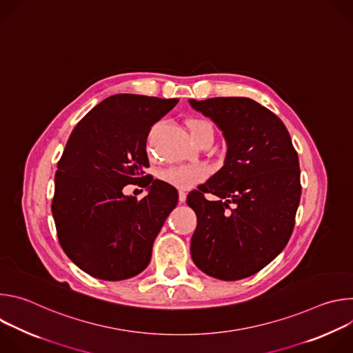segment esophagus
Masks as SVG:
<instances>
[{"mask_svg": "<svg viewBox=\"0 0 353 353\" xmlns=\"http://www.w3.org/2000/svg\"><path fill=\"white\" fill-rule=\"evenodd\" d=\"M185 198H187V194L184 191H180L179 192V201H180V203H184Z\"/></svg>", "mask_w": 353, "mask_h": 353, "instance_id": "34e87169", "label": "esophagus"}]
</instances>
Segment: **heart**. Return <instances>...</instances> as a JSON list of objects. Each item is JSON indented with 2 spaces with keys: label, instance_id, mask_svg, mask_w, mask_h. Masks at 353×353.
<instances>
[{
  "label": "heart",
  "instance_id": "b5f03b06",
  "mask_svg": "<svg viewBox=\"0 0 353 353\" xmlns=\"http://www.w3.org/2000/svg\"><path fill=\"white\" fill-rule=\"evenodd\" d=\"M188 132L194 142H198L203 137H212L214 138V127L212 124L205 119H190L187 121ZM207 172L203 166H173L169 169H165L159 173V177L162 181L181 190L191 188L196 183H199L205 177Z\"/></svg>",
  "mask_w": 353,
  "mask_h": 353
}]
</instances>
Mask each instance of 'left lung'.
<instances>
[{"mask_svg":"<svg viewBox=\"0 0 353 353\" xmlns=\"http://www.w3.org/2000/svg\"><path fill=\"white\" fill-rule=\"evenodd\" d=\"M188 102L228 145L221 170L187 196L196 215L191 259L210 276L243 279L268 265L290 239L301 194L299 158L285 124L256 100ZM204 192L219 199L208 201Z\"/></svg>","mask_w":353,"mask_h":353,"instance_id":"left-lung-1","label":"left lung"}]
</instances>
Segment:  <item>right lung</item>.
<instances>
[{"mask_svg":"<svg viewBox=\"0 0 353 353\" xmlns=\"http://www.w3.org/2000/svg\"><path fill=\"white\" fill-rule=\"evenodd\" d=\"M179 99L113 94L72 130L57 165L52 212L64 253L86 274L121 281L142 272L179 195L149 179L146 138ZM144 181L148 195L125 196L127 183Z\"/></svg>","mask_w":353,"mask_h":353,"instance_id":"add662e5","label":"right lung"}]
</instances>
